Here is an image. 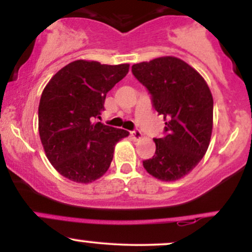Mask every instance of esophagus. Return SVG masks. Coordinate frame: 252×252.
I'll list each match as a JSON object with an SVG mask.
<instances>
[{
	"mask_svg": "<svg viewBox=\"0 0 252 252\" xmlns=\"http://www.w3.org/2000/svg\"><path fill=\"white\" fill-rule=\"evenodd\" d=\"M131 136H132V138H134V140L137 141V140H141V138L143 137V134L138 129H135L134 131H131Z\"/></svg>",
	"mask_w": 252,
	"mask_h": 252,
	"instance_id": "34e87169",
	"label": "esophagus"
}]
</instances>
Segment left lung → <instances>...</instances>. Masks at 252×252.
I'll return each instance as SVG.
<instances>
[{"mask_svg":"<svg viewBox=\"0 0 252 252\" xmlns=\"http://www.w3.org/2000/svg\"><path fill=\"white\" fill-rule=\"evenodd\" d=\"M132 74L163 115L164 136L154 138L155 155L143 161L150 175L175 181L192 172L206 154L213 128V98L198 71L176 57L132 65Z\"/></svg>","mask_w":252,"mask_h":252,"instance_id":"obj_1","label":"left lung"}]
</instances>
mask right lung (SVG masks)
<instances>
[{
	"mask_svg": "<svg viewBox=\"0 0 252 252\" xmlns=\"http://www.w3.org/2000/svg\"><path fill=\"white\" fill-rule=\"evenodd\" d=\"M129 72V63L76 60L51 78L39 104V134L46 156L63 176L90 184L109 169L123 129L94 122L106 94Z\"/></svg>",
	"mask_w": 252,
	"mask_h": 252,
	"instance_id": "1",
	"label": "right lung"
}]
</instances>
